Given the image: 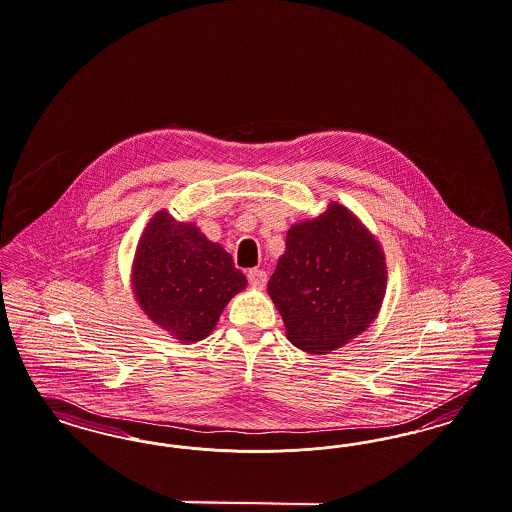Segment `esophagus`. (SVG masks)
Masks as SVG:
<instances>
[{"mask_svg":"<svg viewBox=\"0 0 512 512\" xmlns=\"http://www.w3.org/2000/svg\"><path fill=\"white\" fill-rule=\"evenodd\" d=\"M247 277L248 283L256 286V288H264L265 283H267V273H265L264 269H250Z\"/></svg>","mask_w":512,"mask_h":512,"instance_id":"34e87169","label":"esophagus"}]
</instances>
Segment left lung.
Wrapping results in <instances>:
<instances>
[{"label":"left lung","instance_id":"obj_1","mask_svg":"<svg viewBox=\"0 0 512 512\" xmlns=\"http://www.w3.org/2000/svg\"><path fill=\"white\" fill-rule=\"evenodd\" d=\"M387 269L379 243L332 203L286 233L267 292L298 349L324 355L364 332L378 315Z\"/></svg>","mask_w":512,"mask_h":512}]
</instances>
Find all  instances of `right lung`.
I'll return each mask as SVG.
<instances>
[{
  "label": "right lung",
  "mask_w": 512,
  "mask_h": 512,
  "mask_svg": "<svg viewBox=\"0 0 512 512\" xmlns=\"http://www.w3.org/2000/svg\"><path fill=\"white\" fill-rule=\"evenodd\" d=\"M133 286L153 322L191 343L209 336L229 300L247 286V277L224 248L161 210L140 237Z\"/></svg>",
  "instance_id": "right-lung-1"
}]
</instances>
